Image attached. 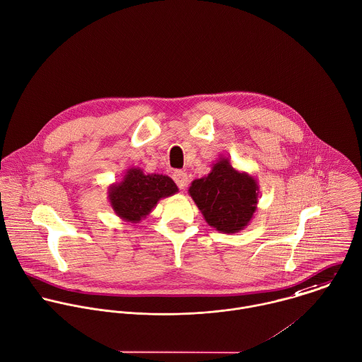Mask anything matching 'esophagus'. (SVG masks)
Instances as JSON below:
<instances>
[{"mask_svg": "<svg viewBox=\"0 0 362 362\" xmlns=\"http://www.w3.org/2000/svg\"><path fill=\"white\" fill-rule=\"evenodd\" d=\"M173 180L176 182V185L179 186L180 190H185L187 187V185H189V176L183 170H176L173 173Z\"/></svg>", "mask_w": 362, "mask_h": 362, "instance_id": "obj_1", "label": "esophagus"}]
</instances>
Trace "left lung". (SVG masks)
<instances>
[{
	"label": "left lung",
	"mask_w": 362,
	"mask_h": 362,
	"mask_svg": "<svg viewBox=\"0 0 362 362\" xmlns=\"http://www.w3.org/2000/svg\"><path fill=\"white\" fill-rule=\"evenodd\" d=\"M189 194L209 226L223 234H235L254 218L259 186L257 177L235 170L228 158L220 156L209 175L192 182Z\"/></svg>",
	"instance_id": "left-lung-1"
}]
</instances>
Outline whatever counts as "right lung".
<instances>
[{"label":"right lung","instance_id":"right-lung-1","mask_svg":"<svg viewBox=\"0 0 362 362\" xmlns=\"http://www.w3.org/2000/svg\"><path fill=\"white\" fill-rule=\"evenodd\" d=\"M177 192L176 183L169 176L129 168L119 182L108 186V202L121 220L136 224L146 218L159 200Z\"/></svg>","mask_w":362,"mask_h":362}]
</instances>
